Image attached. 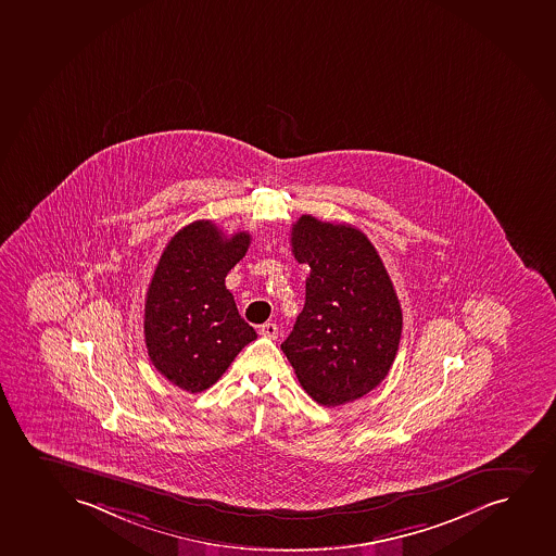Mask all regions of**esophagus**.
<instances>
[{"label": "esophagus", "instance_id": "1", "mask_svg": "<svg viewBox=\"0 0 556 556\" xmlns=\"http://www.w3.org/2000/svg\"><path fill=\"white\" fill-rule=\"evenodd\" d=\"M261 334L262 337H268V339H277L279 337V327H277V324L268 321V324H264L261 327Z\"/></svg>", "mask_w": 556, "mask_h": 556}]
</instances>
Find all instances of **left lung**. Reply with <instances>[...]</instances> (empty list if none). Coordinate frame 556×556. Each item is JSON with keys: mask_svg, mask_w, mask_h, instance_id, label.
<instances>
[{"mask_svg": "<svg viewBox=\"0 0 556 556\" xmlns=\"http://www.w3.org/2000/svg\"><path fill=\"white\" fill-rule=\"evenodd\" d=\"M290 242L311 275L281 350L311 399L327 407L353 402L386 379L399 352L402 308L391 277L352 225L301 216Z\"/></svg>", "mask_w": 556, "mask_h": 556, "instance_id": "1", "label": "left lung"}]
</instances>
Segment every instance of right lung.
<instances>
[{"mask_svg": "<svg viewBox=\"0 0 556 556\" xmlns=\"http://www.w3.org/2000/svg\"><path fill=\"white\" fill-rule=\"evenodd\" d=\"M249 243V232L227 238L201 219L178 230L160 256L144 300V342L157 372L182 391L214 386L256 339L225 287Z\"/></svg>", "mask_w": 556, "mask_h": 556, "instance_id": "obj_1", "label": "right lung"}]
</instances>
